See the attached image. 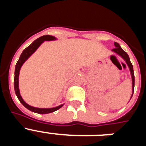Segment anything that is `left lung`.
I'll return each mask as SVG.
<instances>
[{
  "label": "left lung",
  "mask_w": 146,
  "mask_h": 146,
  "mask_svg": "<svg viewBox=\"0 0 146 146\" xmlns=\"http://www.w3.org/2000/svg\"><path fill=\"white\" fill-rule=\"evenodd\" d=\"M114 45L115 48L112 50V52H114L115 54H116V55H118V56H120L121 58L123 59V60L126 62V65L128 66L129 69L130 74H131V85H132V94H131V98H130V99H131V97H132V96H133L134 89H135V75H134L133 66H132L131 61H130V59H129V57L128 54L126 53L124 50L121 48L119 44L117 43V42H114Z\"/></svg>",
  "instance_id": "obj_1"
}]
</instances>
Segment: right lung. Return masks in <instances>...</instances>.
I'll list each match as a JSON object with an SVG mask.
<instances>
[{
    "label": "right lung",
    "mask_w": 146,
    "mask_h": 146,
    "mask_svg": "<svg viewBox=\"0 0 146 146\" xmlns=\"http://www.w3.org/2000/svg\"><path fill=\"white\" fill-rule=\"evenodd\" d=\"M55 40H57V38H55V36H50V35H44V36H42L39 37V38L35 40L34 42H32L31 44H30L28 47H26L25 50H23V52L20 55V58H19L17 63L16 66H15V80H14L15 94H16L18 99H19V101L23 104V106L26 108L28 110H31V111L33 112V113H38V114H47V113L55 112L64 106V104H60V105H58L57 107H55V108H35V107L31 106L28 104H27L23 100V98H22L21 95H20V89H19V75H20V71L22 66L23 65V64L31 57V55H33L36 51L37 49L40 47V45L42 44L43 42H44V41H55Z\"/></svg>",
    "instance_id": "1"
}]
</instances>
